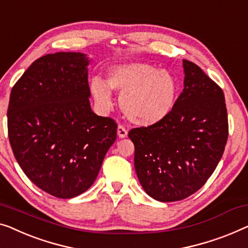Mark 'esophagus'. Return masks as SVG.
Segmentation results:
<instances>
[{"label":"esophagus","mask_w":248,"mask_h":248,"mask_svg":"<svg viewBox=\"0 0 248 248\" xmlns=\"http://www.w3.org/2000/svg\"><path fill=\"white\" fill-rule=\"evenodd\" d=\"M117 135H118V138H120V139L126 138V136H127V130L124 126H122V125H118V127H117Z\"/></svg>","instance_id":"34e87169"}]
</instances>
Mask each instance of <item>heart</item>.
I'll use <instances>...</instances> for the list:
<instances>
[{
  "label": "heart",
  "mask_w": 248,
  "mask_h": 248,
  "mask_svg": "<svg viewBox=\"0 0 248 248\" xmlns=\"http://www.w3.org/2000/svg\"><path fill=\"white\" fill-rule=\"evenodd\" d=\"M121 95V107L133 123L143 126L156 124L171 113L178 97V81L167 69L148 62L116 64L106 74V84L99 78L91 82V93L103 109L113 105L112 92Z\"/></svg>",
  "instance_id": "heart-1"
}]
</instances>
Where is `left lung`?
<instances>
[{
  "label": "left lung",
  "mask_w": 248,
  "mask_h": 248,
  "mask_svg": "<svg viewBox=\"0 0 248 248\" xmlns=\"http://www.w3.org/2000/svg\"><path fill=\"white\" fill-rule=\"evenodd\" d=\"M184 91L159 123L128 132L140 184L157 202H179L213 174L228 138L222 89L196 63L184 59Z\"/></svg>",
  "instance_id": "1"
}]
</instances>
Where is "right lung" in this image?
<instances>
[{
  "instance_id": "add662e5",
  "label": "right lung",
  "mask_w": 248,
  "mask_h": 248,
  "mask_svg": "<svg viewBox=\"0 0 248 248\" xmlns=\"http://www.w3.org/2000/svg\"><path fill=\"white\" fill-rule=\"evenodd\" d=\"M89 59L57 52L35 60L13 86L8 132L24 173L49 195L68 199L97 178L117 124L91 108Z\"/></svg>"
}]
</instances>
